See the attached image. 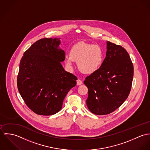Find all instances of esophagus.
Wrapping results in <instances>:
<instances>
[{
    "instance_id": "obj_1",
    "label": "esophagus",
    "mask_w": 150,
    "mask_h": 150,
    "mask_svg": "<svg viewBox=\"0 0 150 150\" xmlns=\"http://www.w3.org/2000/svg\"><path fill=\"white\" fill-rule=\"evenodd\" d=\"M82 83H82V81L80 80V79H79L76 81V84H77V85H81Z\"/></svg>"
}]
</instances>
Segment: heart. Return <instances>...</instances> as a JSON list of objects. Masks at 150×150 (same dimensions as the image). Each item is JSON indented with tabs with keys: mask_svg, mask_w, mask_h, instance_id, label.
Masks as SVG:
<instances>
[{
	"mask_svg": "<svg viewBox=\"0 0 150 150\" xmlns=\"http://www.w3.org/2000/svg\"><path fill=\"white\" fill-rule=\"evenodd\" d=\"M103 59V51L100 45L79 42L72 47L65 62L72 68L74 61H78V68L82 72L92 74L100 68Z\"/></svg>",
	"mask_w": 150,
	"mask_h": 150,
	"instance_id": "heart-1",
	"label": "heart"
}]
</instances>
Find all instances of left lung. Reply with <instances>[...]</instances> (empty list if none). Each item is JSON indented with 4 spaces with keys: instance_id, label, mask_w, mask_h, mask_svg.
Instances as JSON below:
<instances>
[{
    "instance_id": "obj_1",
    "label": "left lung",
    "mask_w": 150,
    "mask_h": 150,
    "mask_svg": "<svg viewBox=\"0 0 150 150\" xmlns=\"http://www.w3.org/2000/svg\"><path fill=\"white\" fill-rule=\"evenodd\" d=\"M106 57L100 67L84 81L88 88L86 104L97 115L109 114L128 98L132 86L133 66L127 51L106 42Z\"/></svg>"
}]
</instances>
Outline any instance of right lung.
Masks as SVG:
<instances>
[{"instance_id":"obj_1","label":"right lung","mask_w":150,"mask_h":150,"mask_svg":"<svg viewBox=\"0 0 150 150\" xmlns=\"http://www.w3.org/2000/svg\"><path fill=\"white\" fill-rule=\"evenodd\" d=\"M60 44L57 38L38 40L25 52L20 62L18 91L26 105L39 115L59 112L68 92L76 84V76L61 64L66 53Z\"/></svg>"}]
</instances>
